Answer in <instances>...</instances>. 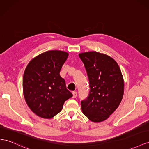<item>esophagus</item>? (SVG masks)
<instances>
[{
	"instance_id": "1",
	"label": "esophagus",
	"mask_w": 149,
	"mask_h": 149,
	"mask_svg": "<svg viewBox=\"0 0 149 149\" xmlns=\"http://www.w3.org/2000/svg\"><path fill=\"white\" fill-rule=\"evenodd\" d=\"M72 95H73V96H72V97L75 98L77 96V92H75V91H73V92H72Z\"/></svg>"
}]
</instances>
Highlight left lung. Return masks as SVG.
Listing matches in <instances>:
<instances>
[{
    "label": "left lung",
    "instance_id": "left-lung-1",
    "mask_svg": "<svg viewBox=\"0 0 149 149\" xmlns=\"http://www.w3.org/2000/svg\"><path fill=\"white\" fill-rule=\"evenodd\" d=\"M89 77L90 91L81 101L83 114L93 122L106 120L118 108L124 93L120 68L111 56L96 52L79 54Z\"/></svg>",
    "mask_w": 149,
    "mask_h": 149
}]
</instances>
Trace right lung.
I'll return each mask as SVG.
<instances>
[{
    "label": "right lung",
    "mask_w": 149,
    "mask_h": 149,
    "mask_svg": "<svg viewBox=\"0 0 149 149\" xmlns=\"http://www.w3.org/2000/svg\"><path fill=\"white\" fill-rule=\"evenodd\" d=\"M68 56L66 52L49 50L33 58L26 67L22 89L25 101L37 116L50 119L72 97L60 72Z\"/></svg>",
    "instance_id": "obj_1"
}]
</instances>
